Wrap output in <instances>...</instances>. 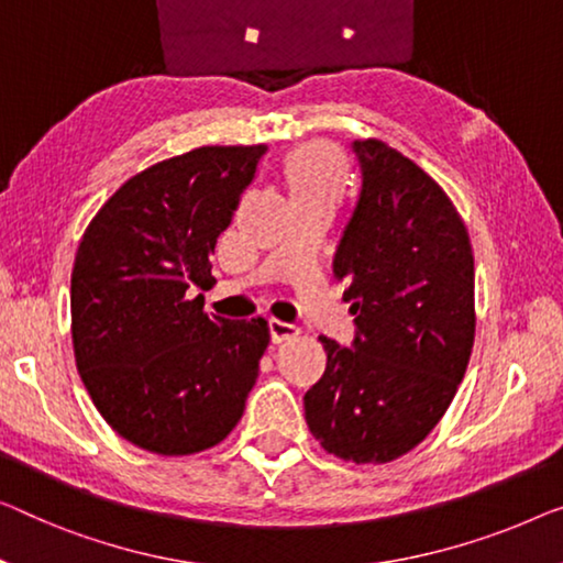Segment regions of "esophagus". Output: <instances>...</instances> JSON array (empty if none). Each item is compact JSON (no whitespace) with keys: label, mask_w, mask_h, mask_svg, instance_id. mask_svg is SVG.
<instances>
[{"label":"esophagus","mask_w":563,"mask_h":563,"mask_svg":"<svg viewBox=\"0 0 563 563\" xmlns=\"http://www.w3.org/2000/svg\"><path fill=\"white\" fill-rule=\"evenodd\" d=\"M300 333V329L296 323H288V321H280V318H271V335L275 343H283V341H290L296 339Z\"/></svg>","instance_id":"esophagus-1"}]
</instances>
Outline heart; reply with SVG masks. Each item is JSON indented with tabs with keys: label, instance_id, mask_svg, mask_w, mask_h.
<instances>
[{
	"label": "heart",
	"instance_id": "obj_1",
	"mask_svg": "<svg viewBox=\"0 0 563 563\" xmlns=\"http://www.w3.org/2000/svg\"><path fill=\"white\" fill-rule=\"evenodd\" d=\"M288 176L296 195H333L341 197L346 184V164L339 151L323 144L300 148L288 164Z\"/></svg>",
	"mask_w": 563,
	"mask_h": 563
}]
</instances>
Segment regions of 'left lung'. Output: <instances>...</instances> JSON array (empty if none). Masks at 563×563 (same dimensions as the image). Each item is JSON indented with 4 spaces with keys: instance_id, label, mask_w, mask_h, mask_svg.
Masks as SVG:
<instances>
[{
    "instance_id": "obj_1",
    "label": "left lung",
    "mask_w": 563,
    "mask_h": 563,
    "mask_svg": "<svg viewBox=\"0 0 563 563\" xmlns=\"http://www.w3.org/2000/svg\"><path fill=\"white\" fill-rule=\"evenodd\" d=\"M362 195L333 273L356 318L354 349L323 339L306 422L331 455L391 463L448 412L475 341V263L463 217L430 174L379 139L354 141Z\"/></svg>"
}]
</instances>
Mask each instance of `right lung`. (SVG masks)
<instances>
[{"label": "right lung", "instance_id": "right-lung-1", "mask_svg": "<svg viewBox=\"0 0 563 563\" xmlns=\"http://www.w3.org/2000/svg\"><path fill=\"white\" fill-rule=\"evenodd\" d=\"M267 151L199 146L131 176L82 232L70 278L75 366L123 440L156 455L220 444L271 343L263 316L205 313L217 238Z\"/></svg>", "mask_w": 563, "mask_h": 563}]
</instances>
